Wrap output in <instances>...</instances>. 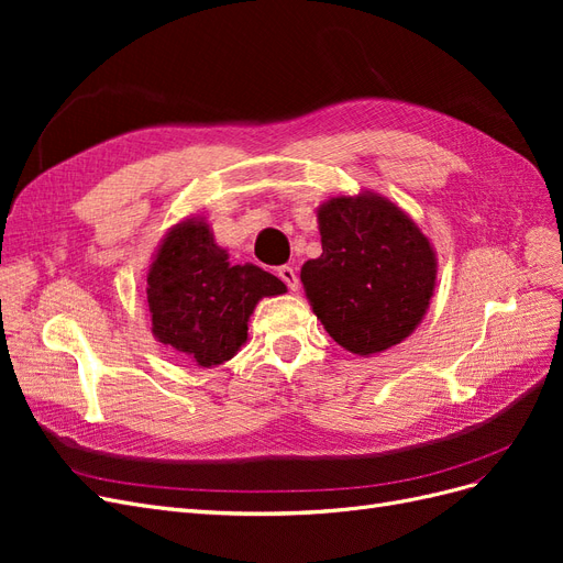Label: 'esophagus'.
Instances as JSON below:
<instances>
[{"label":"esophagus","instance_id":"obj_1","mask_svg":"<svg viewBox=\"0 0 563 563\" xmlns=\"http://www.w3.org/2000/svg\"><path fill=\"white\" fill-rule=\"evenodd\" d=\"M277 275H279V279L288 286V288H291V291H296V288H298V275H296V269L291 267V265H282L279 269H277Z\"/></svg>","mask_w":563,"mask_h":563}]
</instances>
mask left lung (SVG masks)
<instances>
[{
	"label": "left lung",
	"mask_w": 563,
	"mask_h": 563,
	"mask_svg": "<svg viewBox=\"0 0 563 563\" xmlns=\"http://www.w3.org/2000/svg\"><path fill=\"white\" fill-rule=\"evenodd\" d=\"M321 255L300 269L317 319L354 354L383 352L428 310L437 261L418 225L376 195L333 197L319 209Z\"/></svg>",
	"instance_id": "left-lung-1"
}]
</instances>
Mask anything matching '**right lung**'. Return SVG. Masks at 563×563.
<instances>
[{"mask_svg":"<svg viewBox=\"0 0 563 563\" xmlns=\"http://www.w3.org/2000/svg\"><path fill=\"white\" fill-rule=\"evenodd\" d=\"M286 291L255 265H230L203 223L187 220L166 234L147 275L152 333L199 366L223 364L246 340V321L263 296Z\"/></svg>","mask_w":563,"mask_h":563,"instance_id":"right-lung-1","label":"right lung"}]
</instances>
